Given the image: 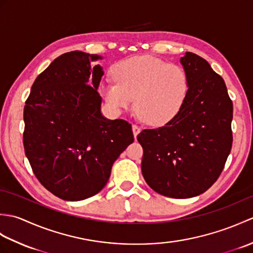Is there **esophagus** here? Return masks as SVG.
Here are the masks:
<instances>
[{
    "label": "esophagus",
    "mask_w": 253,
    "mask_h": 253,
    "mask_svg": "<svg viewBox=\"0 0 253 253\" xmlns=\"http://www.w3.org/2000/svg\"><path fill=\"white\" fill-rule=\"evenodd\" d=\"M140 128H139L137 125H132V132H133V136H135V138H137L138 133L140 132Z\"/></svg>",
    "instance_id": "esophagus-1"
}]
</instances>
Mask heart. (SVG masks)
I'll use <instances>...</instances> for the list:
<instances>
[{"mask_svg": "<svg viewBox=\"0 0 253 253\" xmlns=\"http://www.w3.org/2000/svg\"><path fill=\"white\" fill-rule=\"evenodd\" d=\"M114 82L101 93L113 110H127L135 99L136 111L150 125L159 126L174 118L184 105L189 78L185 69L153 56L124 60L112 69Z\"/></svg>", "mask_w": 253, "mask_h": 253, "instance_id": "heart-1", "label": "heart"}]
</instances>
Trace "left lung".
<instances>
[{"mask_svg":"<svg viewBox=\"0 0 253 253\" xmlns=\"http://www.w3.org/2000/svg\"><path fill=\"white\" fill-rule=\"evenodd\" d=\"M180 64L189 78L184 105L174 118L137 136L141 170L152 189L186 199L207 191L221 175L233 144V102L224 79L195 53Z\"/></svg>","mask_w":253,"mask_h":253,"instance_id":"obj_1","label":"left lung"}]
</instances>
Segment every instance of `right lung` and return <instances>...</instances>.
Returning <instances> with one entry per match:
<instances>
[{
    "label": "right lung",
    "instance_id": "add662e5",
    "mask_svg": "<svg viewBox=\"0 0 253 253\" xmlns=\"http://www.w3.org/2000/svg\"><path fill=\"white\" fill-rule=\"evenodd\" d=\"M96 54L73 51L35 80L24 109V148L36 177L53 195L80 201L100 192L133 141L131 125L101 113L103 68Z\"/></svg>",
    "mask_w": 253,
    "mask_h": 253
}]
</instances>
